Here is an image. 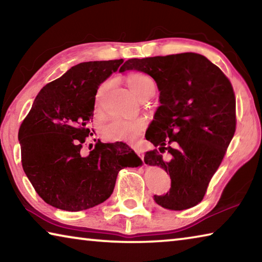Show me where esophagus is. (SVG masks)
<instances>
[{"instance_id": "1", "label": "esophagus", "mask_w": 262, "mask_h": 262, "mask_svg": "<svg viewBox=\"0 0 262 262\" xmlns=\"http://www.w3.org/2000/svg\"><path fill=\"white\" fill-rule=\"evenodd\" d=\"M132 148L135 150V152H136L137 155H139V156H140L142 159H143V157H144V156H143V152H144L143 149L140 148L139 145H132Z\"/></svg>"}]
</instances>
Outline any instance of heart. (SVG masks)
<instances>
[{"mask_svg":"<svg viewBox=\"0 0 262 262\" xmlns=\"http://www.w3.org/2000/svg\"><path fill=\"white\" fill-rule=\"evenodd\" d=\"M126 82L137 98L140 100L150 98L156 91V82L150 75L142 72H130L126 75ZM107 88V83L101 84L97 100ZM147 128V120L143 118L135 119V120H115L105 125L101 128V134L107 141H126L132 142L137 139Z\"/></svg>","mask_w":262,"mask_h":262,"instance_id":"1","label":"heart"}]
</instances>
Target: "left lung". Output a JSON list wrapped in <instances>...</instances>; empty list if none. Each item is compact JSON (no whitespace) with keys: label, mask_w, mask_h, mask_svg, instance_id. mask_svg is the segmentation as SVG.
<instances>
[{"label":"left lung","mask_w":262,"mask_h":262,"mask_svg":"<svg viewBox=\"0 0 262 262\" xmlns=\"http://www.w3.org/2000/svg\"><path fill=\"white\" fill-rule=\"evenodd\" d=\"M139 70L157 83L161 106L145 139L155 147L145 164L163 168L170 192L157 205L184 210L203 200L236 132V97L229 78L196 53L129 59L120 72ZM168 152L164 159L162 154Z\"/></svg>","instance_id":"1"}]
</instances>
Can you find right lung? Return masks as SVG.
Masks as SVG:
<instances>
[{
  "instance_id": "add662e5",
  "label": "right lung",
  "mask_w": 262,
  "mask_h": 262,
  "mask_svg": "<svg viewBox=\"0 0 262 262\" xmlns=\"http://www.w3.org/2000/svg\"><path fill=\"white\" fill-rule=\"evenodd\" d=\"M123 60L82 62L43 86L18 130L21 165L35 192L52 207L90 209L111 196L119 171L142 165L126 143L99 140L88 155L83 143L98 86ZM92 148V147H91Z\"/></svg>"
}]
</instances>
